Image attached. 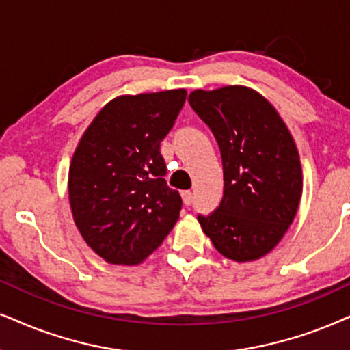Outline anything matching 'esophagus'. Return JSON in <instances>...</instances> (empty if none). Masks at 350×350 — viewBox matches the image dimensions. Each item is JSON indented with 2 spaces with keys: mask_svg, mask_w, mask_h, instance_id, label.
Segmentation results:
<instances>
[{
  "mask_svg": "<svg viewBox=\"0 0 350 350\" xmlns=\"http://www.w3.org/2000/svg\"><path fill=\"white\" fill-rule=\"evenodd\" d=\"M183 200H184V205H192L193 202V193L190 192V190H185V192H183Z\"/></svg>",
  "mask_w": 350,
  "mask_h": 350,
  "instance_id": "34e87169",
  "label": "esophagus"
}]
</instances>
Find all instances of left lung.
I'll list each match as a JSON object with an SVG mask.
<instances>
[{
  "instance_id": "obj_1",
  "label": "left lung",
  "mask_w": 350,
  "mask_h": 350,
  "mask_svg": "<svg viewBox=\"0 0 350 350\" xmlns=\"http://www.w3.org/2000/svg\"><path fill=\"white\" fill-rule=\"evenodd\" d=\"M189 103L213 132L224 174L219 206L198 215V223L226 258H260L280 244L302 197L293 135L273 105L249 87L193 90Z\"/></svg>"
}]
</instances>
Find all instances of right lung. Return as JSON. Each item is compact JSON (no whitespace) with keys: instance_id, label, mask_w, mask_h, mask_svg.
I'll list each match as a JSON object with an SVG mask.
<instances>
[{"instance_id":"add662e5","label":"right lung","mask_w":350,"mask_h":350,"mask_svg":"<svg viewBox=\"0 0 350 350\" xmlns=\"http://www.w3.org/2000/svg\"><path fill=\"white\" fill-rule=\"evenodd\" d=\"M184 88L122 95L96 114L74 152L69 203L87 245L113 265H139L179 218L161 140L185 103Z\"/></svg>"}]
</instances>
